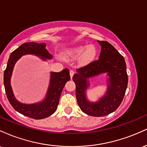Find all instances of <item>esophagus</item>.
I'll return each mask as SVG.
<instances>
[{"label": "esophagus", "instance_id": "esophagus-1", "mask_svg": "<svg viewBox=\"0 0 147 147\" xmlns=\"http://www.w3.org/2000/svg\"><path fill=\"white\" fill-rule=\"evenodd\" d=\"M74 74H75V71H74L73 70H70V77H71V79L72 78V77H73Z\"/></svg>", "mask_w": 147, "mask_h": 147}]
</instances>
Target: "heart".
Returning a JSON list of instances; mask_svg holds the SVG:
<instances>
[{"mask_svg": "<svg viewBox=\"0 0 147 147\" xmlns=\"http://www.w3.org/2000/svg\"><path fill=\"white\" fill-rule=\"evenodd\" d=\"M70 52L75 55H79L82 53L81 59H82V61L87 62L92 60L95 57L97 50H96L95 45L90 44L88 45L86 47L83 46V45L77 46L76 48L72 49Z\"/></svg>", "mask_w": 147, "mask_h": 147, "instance_id": "obj_1", "label": "heart"}]
</instances>
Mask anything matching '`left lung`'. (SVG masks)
Returning <instances> with one entry per match:
<instances>
[{"label":"left lung","mask_w":147,"mask_h":147,"mask_svg":"<svg viewBox=\"0 0 147 147\" xmlns=\"http://www.w3.org/2000/svg\"><path fill=\"white\" fill-rule=\"evenodd\" d=\"M102 46L99 59L77 69L72 77L76 85V97L81 110L94 117H102L114 112L122 103L128 85V75L124 57L109 42L97 41ZM109 78L106 95L97 102L87 100V79L102 73Z\"/></svg>","instance_id":"left-lung-1"}]
</instances>
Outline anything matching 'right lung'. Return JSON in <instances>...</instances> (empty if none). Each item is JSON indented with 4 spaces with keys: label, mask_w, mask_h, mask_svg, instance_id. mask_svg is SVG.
Instances as JSON below:
<instances>
[{
    "label": "right lung",
    "mask_w": 147,
    "mask_h": 147,
    "mask_svg": "<svg viewBox=\"0 0 147 147\" xmlns=\"http://www.w3.org/2000/svg\"><path fill=\"white\" fill-rule=\"evenodd\" d=\"M45 43H37L34 42H29L22 44L11 53L7 68L4 72L5 89L11 105L17 112L35 119H44L56 111L64 86L70 79L69 70L65 68L59 72H51L50 85L46 97L43 102L36 104H22L16 100L10 84V79L15 63L23 55L32 54L41 57L43 60L52 59V56L45 49Z\"/></svg>",
    "instance_id": "obj_1"
}]
</instances>
